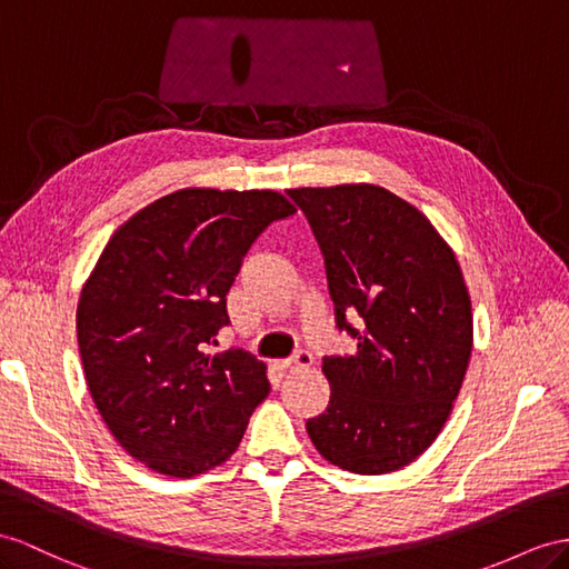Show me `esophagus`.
Returning <instances> with one entry per match:
<instances>
[{
	"label": "esophagus",
	"mask_w": 569,
	"mask_h": 569,
	"mask_svg": "<svg viewBox=\"0 0 569 569\" xmlns=\"http://www.w3.org/2000/svg\"><path fill=\"white\" fill-rule=\"evenodd\" d=\"M310 366H312V356L308 351H298L290 360H283L279 368L293 372V370H308Z\"/></svg>",
	"instance_id": "1"
}]
</instances>
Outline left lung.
I'll list each match as a JSON object with an SVG mask.
<instances>
[{
  "label": "left lung",
  "instance_id": "1",
  "mask_svg": "<svg viewBox=\"0 0 569 569\" xmlns=\"http://www.w3.org/2000/svg\"><path fill=\"white\" fill-rule=\"evenodd\" d=\"M288 197L322 247L337 327L358 339L353 356L322 362L331 399L308 420L310 440L343 471H399L440 435L469 368L473 315L459 261L428 216L385 187Z\"/></svg>",
  "mask_w": 569,
  "mask_h": 569
}]
</instances>
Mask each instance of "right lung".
Masks as SVG:
<instances>
[{
  "label": "right lung",
  "instance_id": "right-lung-1",
  "mask_svg": "<svg viewBox=\"0 0 569 569\" xmlns=\"http://www.w3.org/2000/svg\"><path fill=\"white\" fill-rule=\"evenodd\" d=\"M290 213L273 189H178L114 230L83 283L77 337L93 403L127 455L156 473L221 466L267 399L264 362L207 346L228 325L242 257Z\"/></svg>",
  "mask_w": 569,
  "mask_h": 569
}]
</instances>
